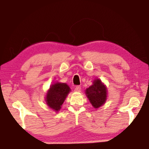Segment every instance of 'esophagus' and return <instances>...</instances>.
<instances>
[{
    "label": "esophagus",
    "mask_w": 149,
    "mask_h": 149,
    "mask_svg": "<svg viewBox=\"0 0 149 149\" xmlns=\"http://www.w3.org/2000/svg\"><path fill=\"white\" fill-rule=\"evenodd\" d=\"M75 91L76 92H80L81 91V86H76V88H75Z\"/></svg>",
    "instance_id": "34e87169"
}]
</instances>
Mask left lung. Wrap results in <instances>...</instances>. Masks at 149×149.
<instances>
[{
  "label": "left lung",
  "instance_id": "left-lung-1",
  "mask_svg": "<svg viewBox=\"0 0 149 149\" xmlns=\"http://www.w3.org/2000/svg\"><path fill=\"white\" fill-rule=\"evenodd\" d=\"M85 93L95 108H100L107 100V88L100 79H95L93 84L86 88Z\"/></svg>",
  "mask_w": 149,
  "mask_h": 149
}]
</instances>
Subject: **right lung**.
<instances>
[{"instance_id": "1", "label": "right lung", "mask_w": 149, "mask_h": 149, "mask_svg": "<svg viewBox=\"0 0 149 149\" xmlns=\"http://www.w3.org/2000/svg\"><path fill=\"white\" fill-rule=\"evenodd\" d=\"M70 91V88L66 83L56 82L52 85L47 91L45 102L49 108L55 112H58L61 110V106Z\"/></svg>"}]
</instances>
